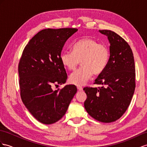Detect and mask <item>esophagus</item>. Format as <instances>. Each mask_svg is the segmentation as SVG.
Here are the masks:
<instances>
[{
  "label": "esophagus",
  "mask_w": 147,
  "mask_h": 147,
  "mask_svg": "<svg viewBox=\"0 0 147 147\" xmlns=\"http://www.w3.org/2000/svg\"><path fill=\"white\" fill-rule=\"evenodd\" d=\"M77 89L79 91H82V88L81 87V86H77Z\"/></svg>",
  "instance_id": "obj_1"
}]
</instances>
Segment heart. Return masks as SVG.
I'll use <instances>...</instances> for the list:
<instances>
[{"mask_svg": "<svg viewBox=\"0 0 147 147\" xmlns=\"http://www.w3.org/2000/svg\"><path fill=\"white\" fill-rule=\"evenodd\" d=\"M110 51L104 44L99 43L92 38L83 37L75 42L72 47V52H63L60 61L66 69L74 71L81 61V67L69 76L71 84L82 86L94 74L102 73L109 61Z\"/></svg>", "mask_w": 147, "mask_h": 147, "instance_id": "heart-1", "label": "heart"}]
</instances>
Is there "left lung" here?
Wrapping results in <instances>:
<instances>
[{
	"label": "left lung",
	"mask_w": 147,
	"mask_h": 147,
	"mask_svg": "<svg viewBox=\"0 0 147 147\" xmlns=\"http://www.w3.org/2000/svg\"><path fill=\"white\" fill-rule=\"evenodd\" d=\"M111 43L110 58L94 84L102 87H86L84 107L92 117L109 123L121 117L130 104L135 88V67L132 51L123 38L111 30H99Z\"/></svg>",
	"instance_id": "1"
}]
</instances>
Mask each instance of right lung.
Masks as SVG:
<instances>
[{
	"label": "right lung",
	"instance_id": "add662e5",
	"mask_svg": "<svg viewBox=\"0 0 147 147\" xmlns=\"http://www.w3.org/2000/svg\"><path fill=\"white\" fill-rule=\"evenodd\" d=\"M78 31L74 28H47L39 32L26 45L18 64L22 102L41 123L51 124L65 114L77 92L74 85L53 91L67 78L60 61L66 40Z\"/></svg>",
	"mask_w": 147,
	"mask_h": 147
}]
</instances>
